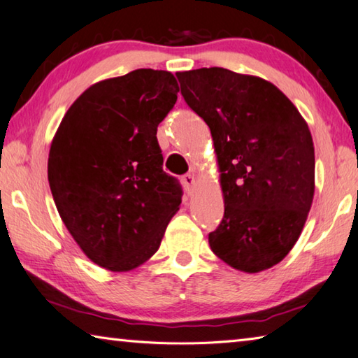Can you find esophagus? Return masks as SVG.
Wrapping results in <instances>:
<instances>
[{
	"mask_svg": "<svg viewBox=\"0 0 358 358\" xmlns=\"http://www.w3.org/2000/svg\"><path fill=\"white\" fill-rule=\"evenodd\" d=\"M181 183H183L185 189H186L187 192H191L194 183H196V178H194L192 173H186V175H183V178H181Z\"/></svg>",
	"mask_w": 358,
	"mask_h": 358,
	"instance_id": "1",
	"label": "esophagus"
}]
</instances>
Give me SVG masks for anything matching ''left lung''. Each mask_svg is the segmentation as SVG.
<instances>
[{"label": "left lung", "mask_w": 358, "mask_h": 358, "mask_svg": "<svg viewBox=\"0 0 358 358\" xmlns=\"http://www.w3.org/2000/svg\"><path fill=\"white\" fill-rule=\"evenodd\" d=\"M181 95L210 127L224 217L208 235L231 268L280 263L301 236L315 194V147L307 122L274 84L222 67L178 71Z\"/></svg>", "instance_id": "1"}]
</instances>
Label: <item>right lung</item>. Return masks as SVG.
Wrapping results in <instances>:
<instances>
[{
	"instance_id": "obj_1",
	"label": "right lung",
	"mask_w": 358,
	"mask_h": 358,
	"mask_svg": "<svg viewBox=\"0 0 358 358\" xmlns=\"http://www.w3.org/2000/svg\"><path fill=\"white\" fill-rule=\"evenodd\" d=\"M171 71L138 69L90 86L51 142L48 181L62 222L87 258L123 272L159 249L181 203L162 171L158 125L177 101Z\"/></svg>"
}]
</instances>
